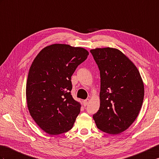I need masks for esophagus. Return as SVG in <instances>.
<instances>
[{"label":"esophagus","instance_id":"34e87169","mask_svg":"<svg viewBox=\"0 0 159 159\" xmlns=\"http://www.w3.org/2000/svg\"><path fill=\"white\" fill-rule=\"evenodd\" d=\"M89 102H90V99H85V100H84V101H83V104H84V106H87V105L89 104Z\"/></svg>","mask_w":159,"mask_h":159}]
</instances>
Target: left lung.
Listing matches in <instances>:
<instances>
[{
    "mask_svg": "<svg viewBox=\"0 0 159 159\" xmlns=\"http://www.w3.org/2000/svg\"><path fill=\"white\" fill-rule=\"evenodd\" d=\"M100 72V106L93 118L97 127L116 135L138 117L144 87L138 68L126 55L113 48L90 51Z\"/></svg>",
    "mask_w": 159,
    "mask_h": 159,
    "instance_id": "left-lung-1",
    "label": "left lung"
}]
</instances>
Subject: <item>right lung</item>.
<instances>
[{
	"mask_svg": "<svg viewBox=\"0 0 159 159\" xmlns=\"http://www.w3.org/2000/svg\"><path fill=\"white\" fill-rule=\"evenodd\" d=\"M88 55L83 48L54 44L44 48L33 61L26 84L28 108L47 134L56 135L72 128L81 105L71 95V76Z\"/></svg>",
	"mask_w": 159,
	"mask_h": 159,
	"instance_id": "obj_1",
	"label": "right lung"
}]
</instances>
